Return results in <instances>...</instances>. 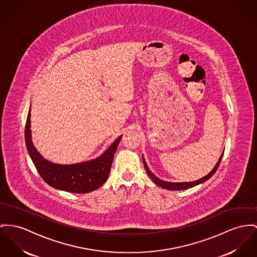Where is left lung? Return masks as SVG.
Instances as JSON below:
<instances>
[{
  "label": "left lung",
  "mask_w": 257,
  "mask_h": 257,
  "mask_svg": "<svg viewBox=\"0 0 257 257\" xmlns=\"http://www.w3.org/2000/svg\"><path fill=\"white\" fill-rule=\"evenodd\" d=\"M222 157L223 153L221 154V156H220V158H219V161L217 162V164H216L215 167L213 168V170L210 171L207 175L202 177L201 179H198V180L192 181V182H180V183H177V182H176V183H173V182L164 181V180L158 178L157 176H155L154 174L151 172V171H150L149 168H148V166H147V164H146V162H145V160H144V158H143V164H144L145 171L148 173L149 177L154 181L155 183H156L158 186H160V187H162V188L168 189V190H173V191L177 190V191H179V190H186V189L192 188V187H194V186H197V185H199V184L205 182L207 179H209V178L215 173V171H217V169H218V167H219V165H220V162H221Z\"/></svg>",
  "instance_id": "8db88e82"
}]
</instances>
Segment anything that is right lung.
<instances>
[{
	"mask_svg": "<svg viewBox=\"0 0 257 257\" xmlns=\"http://www.w3.org/2000/svg\"><path fill=\"white\" fill-rule=\"evenodd\" d=\"M30 117L29 110L25 125L26 147L37 171L50 186L66 192L83 194L99 188L107 180L121 136L95 160L74 165H57L44 159L36 150L32 142Z\"/></svg>",
	"mask_w": 257,
	"mask_h": 257,
	"instance_id": "obj_1",
	"label": "right lung"
}]
</instances>
